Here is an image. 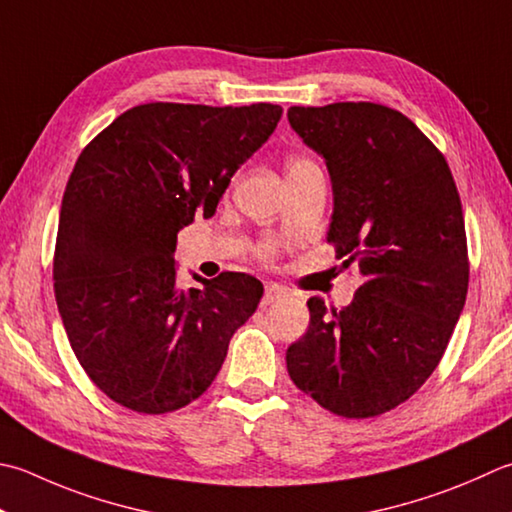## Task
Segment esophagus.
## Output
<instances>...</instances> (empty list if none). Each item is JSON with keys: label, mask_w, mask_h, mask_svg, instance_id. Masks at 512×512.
<instances>
[{"label": "esophagus", "mask_w": 512, "mask_h": 512, "mask_svg": "<svg viewBox=\"0 0 512 512\" xmlns=\"http://www.w3.org/2000/svg\"><path fill=\"white\" fill-rule=\"evenodd\" d=\"M282 297H286V290H284L282 286H277V284H268V286L264 288L262 306H270V304H275V302H279V299H282Z\"/></svg>", "instance_id": "1"}]
</instances>
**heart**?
<instances>
[{
	"label": "heart",
	"instance_id": "b5f03b06",
	"mask_svg": "<svg viewBox=\"0 0 512 512\" xmlns=\"http://www.w3.org/2000/svg\"><path fill=\"white\" fill-rule=\"evenodd\" d=\"M313 168H319L313 159H308V157H302V155H295V157H290L288 162H286V177L290 179V177H297V175H302V173H306V170H313ZM255 253H257V257L259 259H273L275 257V244H270V242H266V244H259L257 248H255Z\"/></svg>",
	"mask_w": 512,
	"mask_h": 512
}]
</instances>
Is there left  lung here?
<instances>
[{
  "mask_svg": "<svg viewBox=\"0 0 512 512\" xmlns=\"http://www.w3.org/2000/svg\"><path fill=\"white\" fill-rule=\"evenodd\" d=\"M288 122L326 159L335 195L326 239L364 279L342 310L308 299L288 375L330 413L384 415L433 375L466 302L455 179L442 150L384 104L290 106Z\"/></svg>",
  "mask_w": 512,
  "mask_h": 512,
  "instance_id": "1",
  "label": "left lung"
}]
</instances>
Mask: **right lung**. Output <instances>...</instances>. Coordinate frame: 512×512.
<instances>
[{"label": "right lung", "mask_w": 512, "mask_h": 512, "mask_svg": "<svg viewBox=\"0 0 512 512\" xmlns=\"http://www.w3.org/2000/svg\"><path fill=\"white\" fill-rule=\"evenodd\" d=\"M275 104L150 102L126 110L82 155L62 199L55 299L86 375L144 415L195 402L264 286L246 273L177 286L179 228L215 213L235 170L273 133Z\"/></svg>", "instance_id": "right-lung-1"}]
</instances>
